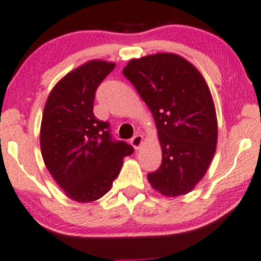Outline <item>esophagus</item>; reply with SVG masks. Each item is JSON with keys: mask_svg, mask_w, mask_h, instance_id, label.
I'll return each mask as SVG.
<instances>
[{"mask_svg": "<svg viewBox=\"0 0 261 261\" xmlns=\"http://www.w3.org/2000/svg\"><path fill=\"white\" fill-rule=\"evenodd\" d=\"M130 143L136 150H138L143 144V136L142 135H136L135 137H132Z\"/></svg>", "mask_w": 261, "mask_h": 261, "instance_id": "34e87169", "label": "esophagus"}]
</instances>
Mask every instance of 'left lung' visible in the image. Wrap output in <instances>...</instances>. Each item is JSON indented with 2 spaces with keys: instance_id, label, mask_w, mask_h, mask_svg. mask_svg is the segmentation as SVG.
Returning <instances> with one entry per match:
<instances>
[{
  "instance_id": "1",
  "label": "left lung",
  "mask_w": 261,
  "mask_h": 261,
  "mask_svg": "<svg viewBox=\"0 0 261 261\" xmlns=\"http://www.w3.org/2000/svg\"><path fill=\"white\" fill-rule=\"evenodd\" d=\"M123 74L156 123L162 164L148 174L150 185L171 197L192 192L207 171L218 141L215 106L203 76L172 53L132 59Z\"/></svg>"
}]
</instances>
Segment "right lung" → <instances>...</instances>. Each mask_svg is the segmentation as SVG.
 Segmentation results:
<instances>
[{
  "label": "right lung",
  "mask_w": 261,
  "mask_h": 261,
  "mask_svg": "<svg viewBox=\"0 0 261 261\" xmlns=\"http://www.w3.org/2000/svg\"><path fill=\"white\" fill-rule=\"evenodd\" d=\"M113 62L92 60L66 74L47 98L40 146L47 169L69 199L92 202L105 195L134 152L115 141L109 122L95 118V91L115 68Z\"/></svg>",
  "instance_id": "right-lung-1"
}]
</instances>
